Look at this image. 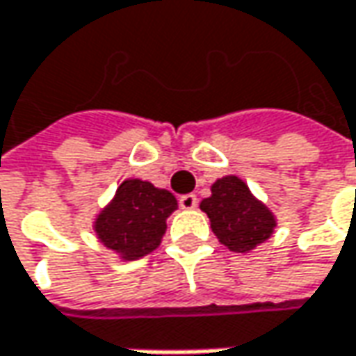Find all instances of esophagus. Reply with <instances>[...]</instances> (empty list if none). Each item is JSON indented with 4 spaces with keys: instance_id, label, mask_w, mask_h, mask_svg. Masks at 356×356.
Returning <instances> with one entry per match:
<instances>
[{
    "instance_id": "34e87169",
    "label": "esophagus",
    "mask_w": 356,
    "mask_h": 356,
    "mask_svg": "<svg viewBox=\"0 0 356 356\" xmlns=\"http://www.w3.org/2000/svg\"><path fill=\"white\" fill-rule=\"evenodd\" d=\"M179 205H181L183 209H195V207H197V197H195L193 193L181 195V199H179Z\"/></svg>"
}]
</instances>
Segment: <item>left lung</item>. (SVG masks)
<instances>
[{"label":"left lung","instance_id":"8db88e82","mask_svg":"<svg viewBox=\"0 0 356 356\" xmlns=\"http://www.w3.org/2000/svg\"><path fill=\"white\" fill-rule=\"evenodd\" d=\"M211 221L216 238L236 254H250L270 240L276 229L274 211L256 197L238 175H225L211 185V195L199 203Z\"/></svg>","mask_w":356,"mask_h":356}]
</instances>
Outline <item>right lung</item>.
<instances>
[{
	"label": "right lung",
	"instance_id": "1",
	"mask_svg": "<svg viewBox=\"0 0 356 356\" xmlns=\"http://www.w3.org/2000/svg\"><path fill=\"white\" fill-rule=\"evenodd\" d=\"M171 191L143 179H124L92 221L96 240L122 261H133L161 245L167 218L177 209Z\"/></svg>",
	"mask_w": 356,
	"mask_h": 356
}]
</instances>
